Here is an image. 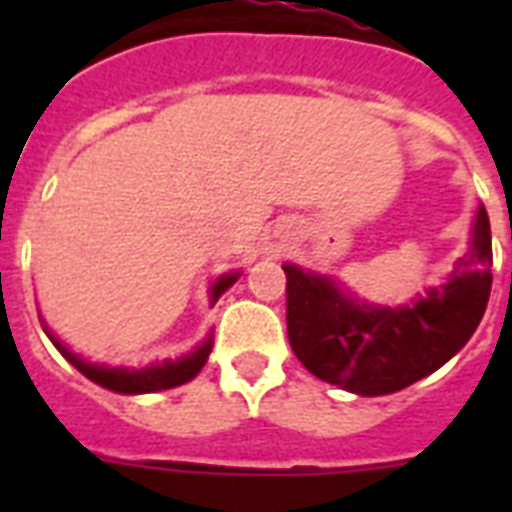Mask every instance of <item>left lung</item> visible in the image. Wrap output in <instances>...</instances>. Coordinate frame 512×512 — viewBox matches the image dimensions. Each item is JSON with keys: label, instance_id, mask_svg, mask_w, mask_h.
<instances>
[{"label": "left lung", "instance_id": "1", "mask_svg": "<svg viewBox=\"0 0 512 512\" xmlns=\"http://www.w3.org/2000/svg\"><path fill=\"white\" fill-rule=\"evenodd\" d=\"M492 231L478 209L468 255L449 284L409 308H369L335 281L284 265L287 335L300 364L358 396H385L444 366L484 319L492 292Z\"/></svg>", "mask_w": 512, "mask_h": 512}]
</instances>
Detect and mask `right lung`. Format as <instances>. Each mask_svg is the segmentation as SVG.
<instances>
[{
    "label": "right lung",
    "instance_id": "right-lung-1",
    "mask_svg": "<svg viewBox=\"0 0 512 512\" xmlns=\"http://www.w3.org/2000/svg\"><path fill=\"white\" fill-rule=\"evenodd\" d=\"M236 279H239V276L231 273V276H223V279L215 281V287H212V305L217 303V297L223 295L225 289L231 287ZM52 342H55V348H58L60 353L87 377V380L98 382V385H103V388L108 390H116V393H154V390H167L175 388V385H183V382L193 380V377L201 372V366L207 364L209 350H212V337H209L201 348H196L191 356L180 358V361H164V364L148 366V369H106V366L87 364V361H82L79 356H74V353L63 348L55 337H52Z\"/></svg>",
    "mask_w": 512,
    "mask_h": 512
}]
</instances>
